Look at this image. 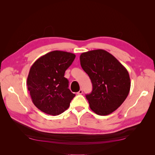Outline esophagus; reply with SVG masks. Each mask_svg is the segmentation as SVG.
<instances>
[{"label":"esophagus","mask_w":155,"mask_h":155,"mask_svg":"<svg viewBox=\"0 0 155 155\" xmlns=\"http://www.w3.org/2000/svg\"><path fill=\"white\" fill-rule=\"evenodd\" d=\"M77 94H83V90H82V88H81L80 90H79V91L77 92Z\"/></svg>","instance_id":"esophagus-1"}]
</instances>
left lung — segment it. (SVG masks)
Instances as JSON below:
<instances>
[{"mask_svg": "<svg viewBox=\"0 0 155 155\" xmlns=\"http://www.w3.org/2000/svg\"><path fill=\"white\" fill-rule=\"evenodd\" d=\"M80 63L90 78L92 91L86 95L91 109L100 116L110 114L123 104L130 88L127 69L104 50L82 53Z\"/></svg>", "mask_w": 155, "mask_h": 155, "instance_id": "1", "label": "left lung"}]
</instances>
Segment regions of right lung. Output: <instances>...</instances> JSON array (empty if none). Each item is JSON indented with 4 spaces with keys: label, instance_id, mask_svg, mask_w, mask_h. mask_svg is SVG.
I'll use <instances>...</instances> for the list:
<instances>
[{
    "label": "right lung",
    "instance_id": "right-lung-1",
    "mask_svg": "<svg viewBox=\"0 0 155 155\" xmlns=\"http://www.w3.org/2000/svg\"><path fill=\"white\" fill-rule=\"evenodd\" d=\"M75 58L72 53L55 50L41 56L32 64L27 86L37 109L56 116L69 107L76 95L70 91L68 80L64 76Z\"/></svg>",
    "mask_w": 155,
    "mask_h": 155
}]
</instances>
